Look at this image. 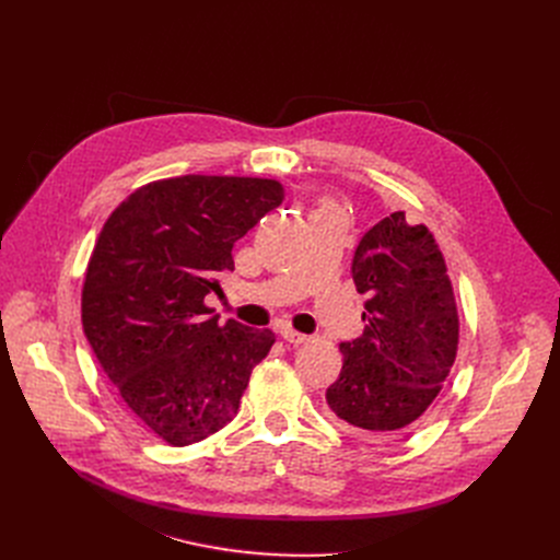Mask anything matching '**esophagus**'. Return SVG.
<instances>
[{
  "label": "esophagus",
  "instance_id": "obj_1",
  "mask_svg": "<svg viewBox=\"0 0 560 560\" xmlns=\"http://www.w3.org/2000/svg\"><path fill=\"white\" fill-rule=\"evenodd\" d=\"M281 336H283V340H285V342H290V345H302V342H306V340H308V336H306V334H300V331L290 329V327L281 329Z\"/></svg>",
  "mask_w": 560,
  "mask_h": 560
}]
</instances>
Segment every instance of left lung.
Listing matches in <instances>:
<instances>
[{
	"mask_svg": "<svg viewBox=\"0 0 560 560\" xmlns=\"http://www.w3.org/2000/svg\"><path fill=\"white\" fill-rule=\"evenodd\" d=\"M351 277L368 295L363 336L340 342L327 388L334 416L363 438L413 424L443 390L458 351V311L445 256L424 224L397 211L357 247Z\"/></svg>",
	"mask_w": 560,
	"mask_h": 560,
	"instance_id": "1",
	"label": "left lung"
}]
</instances>
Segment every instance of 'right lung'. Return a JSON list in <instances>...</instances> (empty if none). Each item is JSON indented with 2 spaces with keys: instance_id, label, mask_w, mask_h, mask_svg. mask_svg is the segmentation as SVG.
I'll use <instances>...</instances> for the list:
<instances>
[{
  "instance_id": "add662e5",
  "label": "right lung",
  "mask_w": 560,
  "mask_h": 560,
  "mask_svg": "<svg viewBox=\"0 0 560 560\" xmlns=\"http://www.w3.org/2000/svg\"><path fill=\"white\" fill-rule=\"evenodd\" d=\"M283 201L258 176L186 174L133 190L104 222L81 290L83 334L125 404L186 447L238 413L270 329L206 306L233 270V243Z\"/></svg>"
}]
</instances>
